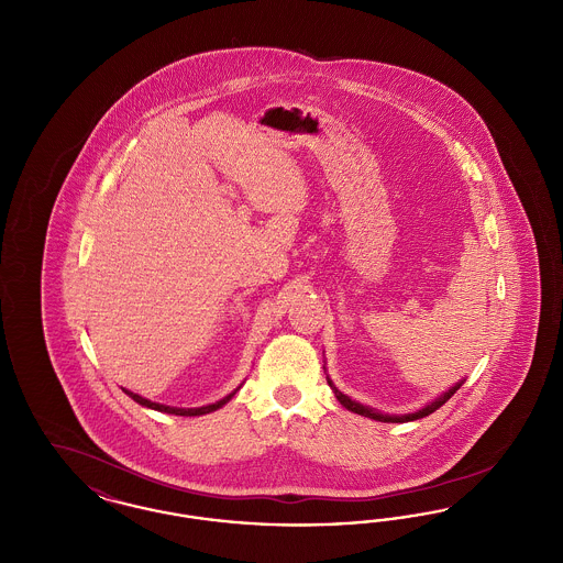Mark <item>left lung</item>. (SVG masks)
I'll use <instances>...</instances> for the list:
<instances>
[{
	"label": "left lung",
	"mask_w": 563,
	"mask_h": 563,
	"mask_svg": "<svg viewBox=\"0 0 563 563\" xmlns=\"http://www.w3.org/2000/svg\"><path fill=\"white\" fill-rule=\"evenodd\" d=\"M327 382H329V386L333 388V393H335V397H338V401L342 402L349 411H354V413H358V416H365V418H372V420H377V422H413V420H420V418H427L430 416L432 411H437L441 405H445V402L450 401L452 397H454L455 390L464 384V379L462 382H457L455 386H452L448 393H443L441 397H437L434 401H430L429 405H424L422 409H418V411H413V413H402V416H388V413H382V411H375L372 407H367V405H361V402L352 401L350 397H346L344 393H340L335 386H333V382L327 377Z\"/></svg>",
	"instance_id": "8db88e82"
}]
</instances>
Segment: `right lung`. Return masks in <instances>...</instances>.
Segmentation results:
<instances>
[{
	"label": "right lung",
	"instance_id": "obj_1",
	"mask_svg": "<svg viewBox=\"0 0 563 563\" xmlns=\"http://www.w3.org/2000/svg\"><path fill=\"white\" fill-rule=\"evenodd\" d=\"M239 388H241V386H239ZM239 388H236V390H239ZM236 390H234V393H230L228 397H223L221 401L211 402V405H205V407H191V409H184V407H170V405L150 401V399H143V397L134 395L131 390H124V393H126L133 401L139 402V405L150 407V409H156V411H162V413H175V416H205V413H211V411H217L219 407H223L225 402L230 401V399L236 395Z\"/></svg>",
	"mask_w": 563,
	"mask_h": 563
}]
</instances>
